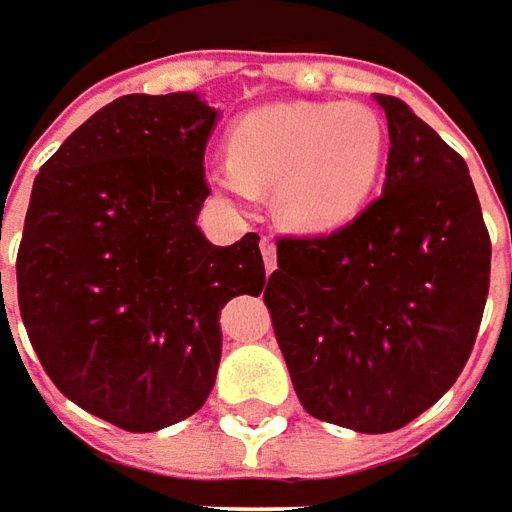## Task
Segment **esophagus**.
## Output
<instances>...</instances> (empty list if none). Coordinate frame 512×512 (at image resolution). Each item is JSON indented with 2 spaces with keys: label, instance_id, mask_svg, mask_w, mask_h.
<instances>
[{
  "label": "esophagus",
  "instance_id": "1",
  "mask_svg": "<svg viewBox=\"0 0 512 512\" xmlns=\"http://www.w3.org/2000/svg\"><path fill=\"white\" fill-rule=\"evenodd\" d=\"M259 248H262L264 270H267V273H273L275 264H278V250H275V242H273V239H270V237H264V239H262V245H259Z\"/></svg>",
  "mask_w": 512,
  "mask_h": 512
}]
</instances>
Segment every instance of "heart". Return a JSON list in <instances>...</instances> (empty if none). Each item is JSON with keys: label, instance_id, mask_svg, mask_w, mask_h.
<instances>
[{"label": "heart", "instance_id": "obj_1", "mask_svg": "<svg viewBox=\"0 0 512 512\" xmlns=\"http://www.w3.org/2000/svg\"><path fill=\"white\" fill-rule=\"evenodd\" d=\"M386 159V129L364 104H270L242 115L231 154L212 165L220 190L250 204L278 184L289 226L322 231L344 223L372 192Z\"/></svg>", "mask_w": 512, "mask_h": 512}]
</instances>
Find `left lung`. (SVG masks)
Here are the masks:
<instances>
[{
	"mask_svg": "<svg viewBox=\"0 0 512 512\" xmlns=\"http://www.w3.org/2000/svg\"><path fill=\"white\" fill-rule=\"evenodd\" d=\"M386 184L347 226L278 239L264 289L297 400L314 419L391 433L436 405L477 339L491 237L469 168L405 101Z\"/></svg>",
	"mask_w": 512,
	"mask_h": 512,
	"instance_id": "8db88e82",
	"label": "left lung"
}]
</instances>
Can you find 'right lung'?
I'll use <instances>...</instances> for the list:
<instances>
[{
	"label": "right lung",
	"mask_w": 512,
	"mask_h": 512,
	"mask_svg": "<svg viewBox=\"0 0 512 512\" xmlns=\"http://www.w3.org/2000/svg\"><path fill=\"white\" fill-rule=\"evenodd\" d=\"M215 123L198 93L121 96L32 184L16 259L27 336L68 400L129 433L204 405L220 308L264 286L259 234L217 248L195 226Z\"/></svg>",
	"instance_id": "right-lung-1"
}]
</instances>
